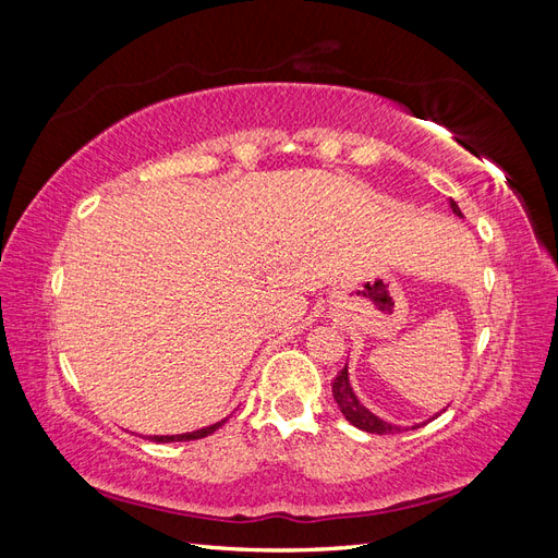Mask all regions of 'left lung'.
<instances>
[{"instance_id":"1","label":"left lung","mask_w":558,"mask_h":558,"mask_svg":"<svg viewBox=\"0 0 558 558\" xmlns=\"http://www.w3.org/2000/svg\"><path fill=\"white\" fill-rule=\"evenodd\" d=\"M449 207H451V211L456 216H463L459 205H456L453 199H449ZM332 396H335L337 408H340V412L347 416V421H349L351 426H356V428H361L365 433H375V435H388V433H400L402 430V426L388 424V421L379 418L377 414L369 412L365 404H361V400L356 398V393H353V388L349 384V369H347V365L332 379ZM416 426H424V424H416ZM416 426H412V428H416Z\"/></svg>"}]
</instances>
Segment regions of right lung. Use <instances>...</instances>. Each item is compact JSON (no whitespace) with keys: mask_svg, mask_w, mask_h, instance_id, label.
<instances>
[{"mask_svg":"<svg viewBox=\"0 0 558 558\" xmlns=\"http://www.w3.org/2000/svg\"><path fill=\"white\" fill-rule=\"evenodd\" d=\"M226 421V418H223ZM223 421H218V424H211L207 428H199L193 433H181V435H150V440L154 442H189V440H199V437H207L211 435L216 428L223 426Z\"/></svg>","mask_w":558,"mask_h":558,"instance_id":"right-lung-1","label":"right lung"}]
</instances>
